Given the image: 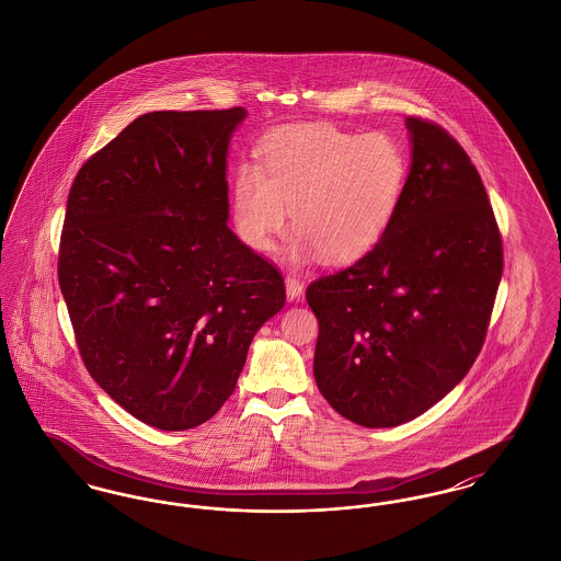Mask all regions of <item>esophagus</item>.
Instances as JSON below:
<instances>
[{"instance_id": "1", "label": "esophagus", "mask_w": 561, "mask_h": 561, "mask_svg": "<svg viewBox=\"0 0 561 561\" xmlns=\"http://www.w3.org/2000/svg\"><path fill=\"white\" fill-rule=\"evenodd\" d=\"M302 288H305V284L300 282V277L296 275V273H288L286 275V294H288V298H300V294H302Z\"/></svg>"}]
</instances>
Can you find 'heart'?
<instances>
[{
    "label": "heart",
    "mask_w": 561,
    "mask_h": 561,
    "mask_svg": "<svg viewBox=\"0 0 561 561\" xmlns=\"http://www.w3.org/2000/svg\"><path fill=\"white\" fill-rule=\"evenodd\" d=\"M408 156L389 134L316 126L268 138L263 170L243 163L233 185L240 240L265 252L284 231L288 210L302 245L328 263H348L373 250L400 210Z\"/></svg>",
    "instance_id": "heart-1"
}]
</instances>
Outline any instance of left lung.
Here are the masks:
<instances>
[{
    "label": "left lung",
    "mask_w": 561,
    "mask_h": 561,
    "mask_svg": "<svg viewBox=\"0 0 561 561\" xmlns=\"http://www.w3.org/2000/svg\"><path fill=\"white\" fill-rule=\"evenodd\" d=\"M412 165L382 240L307 288L321 396L362 427H396L448 396L480 355L503 240L478 168L453 134L408 117Z\"/></svg>",
    "instance_id": "obj_1"
}]
</instances>
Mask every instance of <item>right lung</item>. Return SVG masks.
<instances>
[{
    "mask_svg": "<svg viewBox=\"0 0 561 561\" xmlns=\"http://www.w3.org/2000/svg\"><path fill=\"white\" fill-rule=\"evenodd\" d=\"M245 108L153 111L71 185L58 284L85 370L134 419L185 431L233 393L279 268L229 229L227 147Z\"/></svg>",
    "mask_w": 561,
    "mask_h": 561,
    "instance_id": "1",
    "label": "right lung"
}]
</instances>
